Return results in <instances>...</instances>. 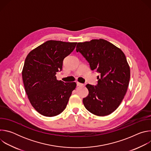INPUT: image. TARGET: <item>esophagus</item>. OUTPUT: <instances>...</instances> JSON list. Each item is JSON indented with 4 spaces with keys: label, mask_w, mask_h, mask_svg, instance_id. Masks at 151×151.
<instances>
[{
    "label": "esophagus",
    "mask_w": 151,
    "mask_h": 151,
    "mask_svg": "<svg viewBox=\"0 0 151 151\" xmlns=\"http://www.w3.org/2000/svg\"><path fill=\"white\" fill-rule=\"evenodd\" d=\"M76 83H77V86H78V87H83V86L85 85L84 84L80 83V82H77Z\"/></svg>",
    "instance_id": "34e87169"
}]
</instances>
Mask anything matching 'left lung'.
Listing matches in <instances>:
<instances>
[{
    "mask_svg": "<svg viewBox=\"0 0 151 151\" xmlns=\"http://www.w3.org/2000/svg\"><path fill=\"white\" fill-rule=\"evenodd\" d=\"M76 51L81 52L92 70H97L98 84L86 85L89 94L83 99L85 108L103 116L114 112L127 93L130 78V66L122 50L103 39L78 42Z\"/></svg>",
    "mask_w": 151,
    "mask_h": 151,
    "instance_id": "1",
    "label": "left lung"
}]
</instances>
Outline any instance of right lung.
I'll list each match as a JSON object with an SVG mask.
<instances>
[{
  "label": "right lung",
  "instance_id": "add662e5",
  "mask_svg": "<svg viewBox=\"0 0 151 151\" xmlns=\"http://www.w3.org/2000/svg\"><path fill=\"white\" fill-rule=\"evenodd\" d=\"M77 42L50 40L32 50L22 70L26 93L34 109L48 117L57 116L66 109L75 82L57 79L64 58L75 49Z\"/></svg>",
  "mask_w": 151,
  "mask_h": 151
}]
</instances>
